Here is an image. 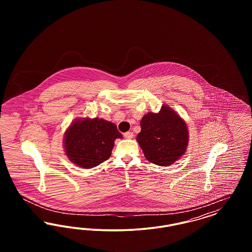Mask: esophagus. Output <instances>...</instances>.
Listing matches in <instances>:
<instances>
[{
    "label": "esophagus",
    "instance_id": "1",
    "mask_svg": "<svg viewBox=\"0 0 252 252\" xmlns=\"http://www.w3.org/2000/svg\"><path fill=\"white\" fill-rule=\"evenodd\" d=\"M124 136H125V138H126V139H132L134 135H133V133H132V132L127 131L126 132V133L124 134Z\"/></svg>",
    "mask_w": 252,
    "mask_h": 252
}]
</instances>
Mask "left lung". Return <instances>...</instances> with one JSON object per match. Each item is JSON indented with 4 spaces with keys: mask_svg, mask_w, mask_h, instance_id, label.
<instances>
[{
    "mask_svg": "<svg viewBox=\"0 0 252 252\" xmlns=\"http://www.w3.org/2000/svg\"><path fill=\"white\" fill-rule=\"evenodd\" d=\"M141 128L136 140L150 162L169 166L184 155L189 143L187 125L167 105H163L158 113L145 114Z\"/></svg>",
    "mask_w": 252,
    "mask_h": 252,
    "instance_id": "8db88e82",
    "label": "left lung"
}]
</instances>
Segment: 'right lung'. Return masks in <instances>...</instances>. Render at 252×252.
I'll return each mask as SVG.
<instances>
[{
    "label": "right lung",
    "mask_w": 252,
    "mask_h": 252,
    "mask_svg": "<svg viewBox=\"0 0 252 252\" xmlns=\"http://www.w3.org/2000/svg\"><path fill=\"white\" fill-rule=\"evenodd\" d=\"M122 139L115 124L100 118L74 120L64 135V149L79 167H95L111 156L116 139Z\"/></svg>",
    "instance_id": "1"
}]
</instances>
